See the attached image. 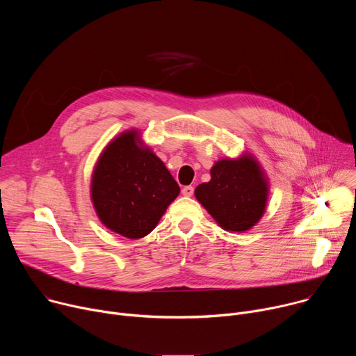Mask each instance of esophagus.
Wrapping results in <instances>:
<instances>
[{
  "label": "esophagus",
  "mask_w": 356,
  "mask_h": 356,
  "mask_svg": "<svg viewBox=\"0 0 356 356\" xmlns=\"http://www.w3.org/2000/svg\"><path fill=\"white\" fill-rule=\"evenodd\" d=\"M181 193H183V195H186V197H191L193 193H194V187H193V186H184V187L181 188Z\"/></svg>",
  "instance_id": "esophagus-1"
}]
</instances>
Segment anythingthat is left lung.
Returning a JSON list of instances; mask_svg holds the SVG:
<instances>
[{
	"mask_svg": "<svg viewBox=\"0 0 356 356\" xmlns=\"http://www.w3.org/2000/svg\"><path fill=\"white\" fill-rule=\"evenodd\" d=\"M211 217L227 231L243 232L255 225L265 213L268 181L252 156L218 161L211 180L194 191Z\"/></svg>",
	"mask_w": 356,
	"mask_h": 356,
	"instance_id": "obj_1",
	"label": "left lung"
}]
</instances>
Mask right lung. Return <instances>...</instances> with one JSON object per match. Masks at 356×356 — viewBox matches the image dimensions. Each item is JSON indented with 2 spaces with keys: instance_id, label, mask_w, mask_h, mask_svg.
Listing matches in <instances>:
<instances>
[{
  "instance_id": "add662e5",
  "label": "right lung",
  "mask_w": 356,
  "mask_h": 356,
  "mask_svg": "<svg viewBox=\"0 0 356 356\" xmlns=\"http://www.w3.org/2000/svg\"><path fill=\"white\" fill-rule=\"evenodd\" d=\"M179 193L180 187L165 163L142 146L136 131L124 132L108 143L91 180L98 218L129 239L154 231Z\"/></svg>"
}]
</instances>
